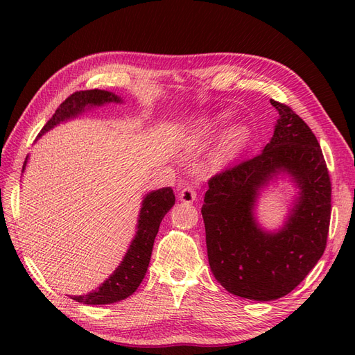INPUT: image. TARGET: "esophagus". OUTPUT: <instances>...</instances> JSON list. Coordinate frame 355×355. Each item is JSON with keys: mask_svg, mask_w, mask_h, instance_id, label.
<instances>
[{"mask_svg": "<svg viewBox=\"0 0 355 355\" xmlns=\"http://www.w3.org/2000/svg\"><path fill=\"white\" fill-rule=\"evenodd\" d=\"M179 198L184 202H192L197 198V191L194 187H185L179 192Z\"/></svg>", "mask_w": 355, "mask_h": 355, "instance_id": "1", "label": "esophagus"}]
</instances>
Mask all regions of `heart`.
I'll return each instance as SVG.
<instances>
[{
  "mask_svg": "<svg viewBox=\"0 0 355 355\" xmlns=\"http://www.w3.org/2000/svg\"><path fill=\"white\" fill-rule=\"evenodd\" d=\"M225 120H227V118H225L223 115L207 118L206 121L198 124L197 130H196L197 136L200 139L210 137L225 123ZM247 139H249V133H247L245 128L241 125L232 127L228 132H225L223 136L220 137V142H219L216 153H214L213 164L220 166L223 163H227V161L232 159L235 155H239V153H241V149L247 144Z\"/></svg>",
  "mask_w": 355,
  "mask_h": 355,
  "instance_id": "obj_1",
  "label": "heart"
}]
</instances>
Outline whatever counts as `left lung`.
Returning <instances> with one entry per match:
<instances>
[{"mask_svg": "<svg viewBox=\"0 0 355 355\" xmlns=\"http://www.w3.org/2000/svg\"><path fill=\"white\" fill-rule=\"evenodd\" d=\"M278 111L274 136L256 157L209 179L201 207L210 270L230 293L274 300L288 295L324 253L331 213V184L315 135L290 106ZM287 173L301 189L286 225L266 233L255 223L259 189Z\"/></svg>", "mask_w": 355, "mask_h": 355, "instance_id": "obj_1", "label": "left lung"}]
</instances>
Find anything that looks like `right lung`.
Returning a JSON list of instances; mask_svg holds the SVG:
<instances>
[{
    "label": "right lung",
    "mask_w": 355,
    "mask_h": 355,
    "mask_svg": "<svg viewBox=\"0 0 355 355\" xmlns=\"http://www.w3.org/2000/svg\"><path fill=\"white\" fill-rule=\"evenodd\" d=\"M110 102H121V99L114 93L98 89L75 92L60 103L47 124L41 128L40 136L49 132L50 128L58 125L59 123L68 120V118L78 115L87 106L90 108V106H101ZM173 204L175 194L170 187L149 192L142 201L136 237L133 239L130 247H128L123 262L118 265L108 280L98 287V290H94V292L89 295L72 296V299L87 305H105L118 302V300L130 296L144 280L149 261H151L154 240L157 237L159 223L166 216V213L173 207Z\"/></svg>",
    "instance_id": "1"
}]
</instances>
